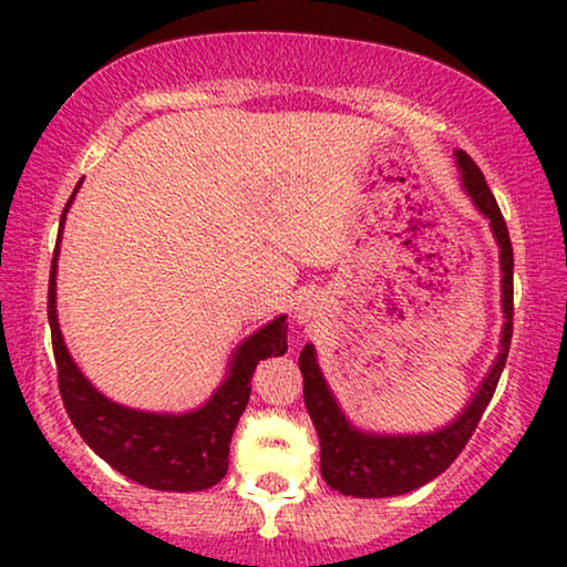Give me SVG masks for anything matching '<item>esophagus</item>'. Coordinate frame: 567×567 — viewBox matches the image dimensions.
<instances>
[{
	"mask_svg": "<svg viewBox=\"0 0 567 567\" xmlns=\"http://www.w3.org/2000/svg\"><path fill=\"white\" fill-rule=\"evenodd\" d=\"M307 317H309V309L301 307V309H299V320H307Z\"/></svg>",
	"mask_w": 567,
	"mask_h": 567,
	"instance_id": "obj_1",
	"label": "esophagus"
}]
</instances>
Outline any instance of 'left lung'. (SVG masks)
<instances>
[{
	"mask_svg": "<svg viewBox=\"0 0 567 567\" xmlns=\"http://www.w3.org/2000/svg\"><path fill=\"white\" fill-rule=\"evenodd\" d=\"M456 162L462 167L464 188H467L480 212L491 219L493 235L501 245L503 312H506L503 351L483 386H480L477 398L470 402L460 421L446 425L444 431L429 433V436H367V433L348 425L336 400L328 392L320 369H317L315 348L307 346L299 353V369L301 377H305L307 413L312 417L317 436H320V470L324 483L343 495L390 498V495L415 491V487L431 483L433 477L441 475L467 446L487 402L493 400L501 371L506 367L511 336H514V247H511L506 219H503L498 200L487 188L483 169L475 165V159L467 152H456Z\"/></svg>",
	"mask_w": 567,
	"mask_h": 567,
	"instance_id": "left-lung-1",
	"label": "left lung"
}]
</instances>
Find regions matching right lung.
<instances>
[{
  "instance_id": "obj_1",
  "label": "right lung",
  "mask_w": 567,
  "mask_h": 567,
  "mask_svg": "<svg viewBox=\"0 0 567 567\" xmlns=\"http://www.w3.org/2000/svg\"><path fill=\"white\" fill-rule=\"evenodd\" d=\"M76 190V188H74ZM72 204V198H69ZM66 204V208H69ZM61 214V224H64ZM61 239V229H59ZM56 255L51 260L49 324L59 392L74 429L92 452L113 470L152 491H206L227 475L229 441L250 400L255 367L268 355L286 353V317H278L239 346L231 371L212 400L188 415L138 413L105 400L69 359L56 322Z\"/></svg>"
}]
</instances>
